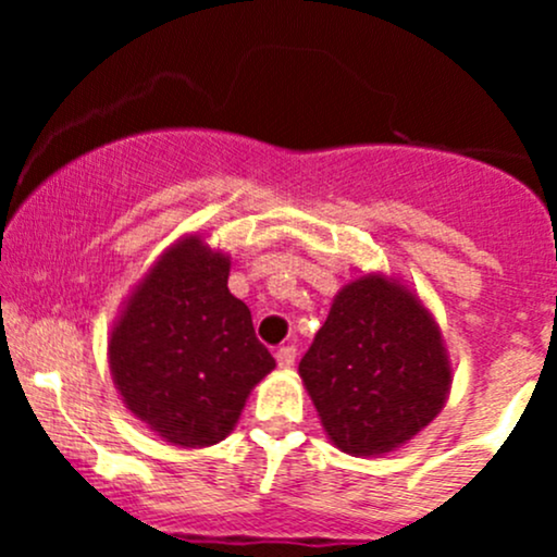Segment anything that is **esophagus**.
I'll return each instance as SVG.
<instances>
[{"mask_svg": "<svg viewBox=\"0 0 557 557\" xmlns=\"http://www.w3.org/2000/svg\"><path fill=\"white\" fill-rule=\"evenodd\" d=\"M274 356H277L280 369H290L293 363H296V348H293V345H285V348H280Z\"/></svg>", "mask_w": 557, "mask_h": 557, "instance_id": "1", "label": "esophagus"}]
</instances>
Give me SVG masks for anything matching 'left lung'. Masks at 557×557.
Instances as JSON below:
<instances>
[{
    "mask_svg": "<svg viewBox=\"0 0 557 557\" xmlns=\"http://www.w3.org/2000/svg\"><path fill=\"white\" fill-rule=\"evenodd\" d=\"M298 374L332 445L363 458L417 437L453 385L430 309L400 280L376 272L341 287Z\"/></svg>",
    "mask_w": 557,
    "mask_h": 557,
    "instance_id": "1",
    "label": "left lung"
}]
</instances>
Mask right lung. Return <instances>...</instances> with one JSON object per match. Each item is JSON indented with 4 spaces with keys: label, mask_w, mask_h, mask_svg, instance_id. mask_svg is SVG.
<instances>
[{
    "label": "right lung",
    "mask_w": 557,
    "mask_h": 557,
    "mask_svg": "<svg viewBox=\"0 0 557 557\" xmlns=\"http://www.w3.org/2000/svg\"><path fill=\"white\" fill-rule=\"evenodd\" d=\"M227 277V253L185 235L138 280L112 324L114 387L127 411L170 445L225 440L274 369Z\"/></svg>",
    "instance_id": "right-lung-1"
}]
</instances>
